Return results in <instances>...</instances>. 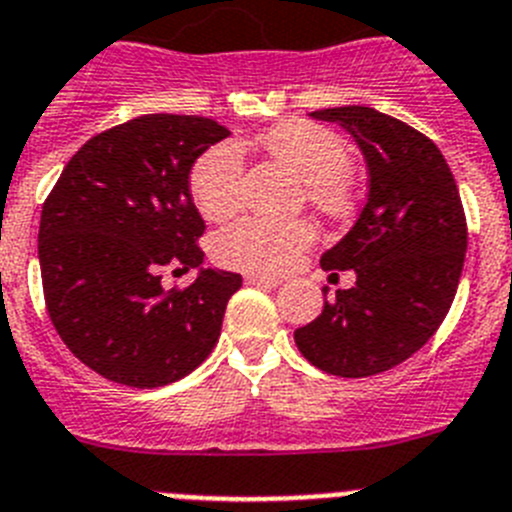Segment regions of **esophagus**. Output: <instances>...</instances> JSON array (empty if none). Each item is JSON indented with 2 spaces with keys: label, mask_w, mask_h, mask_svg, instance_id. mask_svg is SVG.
Returning a JSON list of instances; mask_svg holds the SVG:
<instances>
[{
  "label": "esophagus",
  "mask_w": 512,
  "mask_h": 512,
  "mask_svg": "<svg viewBox=\"0 0 512 512\" xmlns=\"http://www.w3.org/2000/svg\"><path fill=\"white\" fill-rule=\"evenodd\" d=\"M246 284H256V287H279V284H282V279L264 277V274H246Z\"/></svg>",
  "instance_id": "esophagus-1"
}]
</instances>
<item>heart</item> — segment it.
Wrapping results in <instances>:
<instances>
[{"instance_id": "heart-1", "label": "heart", "mask_w": 512, "mask_h": 512, "mask_svg": "<svg viewBox=\"0 0 512 512\" xmlns=\"http://www.w3.org/2000/svg\"><path fill=\"white\" fill-rule=\"evenodd\" d=\"M261 146L307 184L312 205L325 212L346 210V182L354 169V156L341 135L312 122H284L261 138ZM241 182V146L223 140L197 158L189 174V192L202 215L223 220L233 215L241 202ZM312 243L315 228L305 220L271 223L259 217H243L215 235V256L233 269L282 274L297 264Z\"/></svg>"}]
</instances>
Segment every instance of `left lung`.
<instances>
[{"label":"left lung","instance_id":"left-lung-1","mask_svg":"<svg viewBox=\"0 0 512 512\" xmlns=\"http://www.w3.org/2000/svg\"><path fill=\"white\" fill-rule=\"evenodd\" d=\"M356 140L369 192L356 223L320 256L354 269L318 318L295 330L300 354L336 377H372L420 351L443 323L467 256V220L436 143L364 104L310 112ZM328 297V287L323 289Z\"/></svg>","mask_w":512,"mask_h":512}]
</instances>
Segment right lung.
Wrapping results in <instances>:
<instances>
[{"label":"right lung","instance_id":"1","mask_svg":"<svg viewBox=\"0 0 512 512\" xmlns=\"http://www.w3.org/2000/svg\"><path fill=\"white\" fill-rule=\"evenodd\" d=\"M228 128L197 115H143L74 153L40 212L48 315L79 361L117 384L164 387L212 354L241 274L202 266L205 220L189 174ZM166 265L194 268L166 293Z\"/></svg>","mask_w":512,"mask_h":512}]
</instances>
